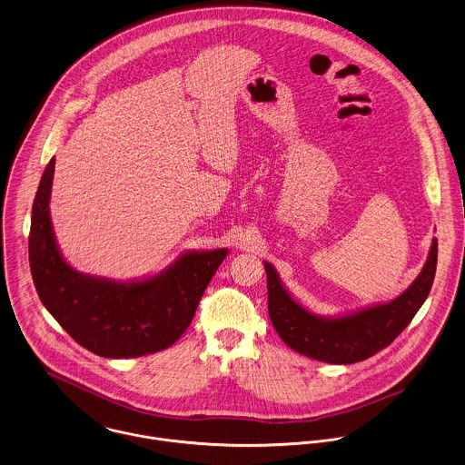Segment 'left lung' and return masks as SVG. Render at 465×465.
I'll return each instance as SVG.
<instances>
[{
    "mask_svg": "<svg viewBox=\"0 0 465 465\" xmlns=\"http://www.w3.org/2000/svg\"><path fill=\"white\" fill-rule=\"evenodd\" d=\"M437 248L433 239L422 272L397 298L338 316L305 309L283 287L277 270L264 261L272 323L287 347L307 358L331 365L363 361L388 347L428 298L437 272Z\"/></svg>",
    "mask_w": 465,
    "mask_h": 465,
    "instance_id": "obj_1",
    "label": "left lung"
}]
</instances>
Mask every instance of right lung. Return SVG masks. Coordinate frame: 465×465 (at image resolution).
Segmentation results:
<instances>
[{
    "label": "right lung",
    "instance_id": "obj_1",
    "mask_svg": "<svg viewBox=\"0 0 465 465\" xmlns=\"http://www.w3.org/2000/svg\"><path fill=\"white\" fill-rule=\"evenodd\" d=\"M54 173L52 158L34 199L28 237L30 272L43 305L79 345L102 358H138L174 345L228 248L183 252L149 279L118 282L81 273L64 261L55 241Z\"/></svg>",
    "mask_w": 465,
    "mask_h": 465
}]
</instances>
